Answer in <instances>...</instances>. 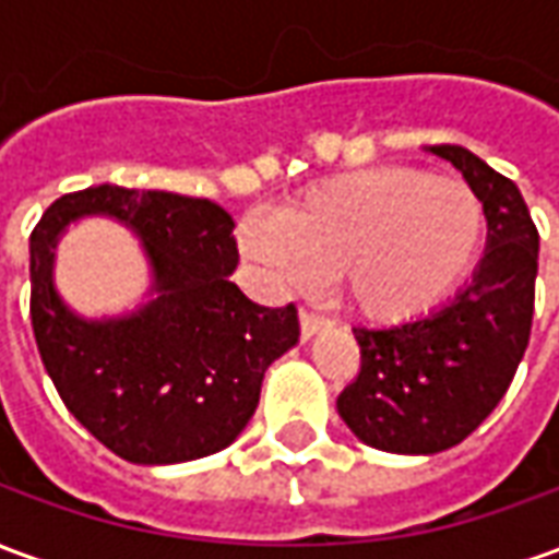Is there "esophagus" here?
<instances>
[{
	"mask_svg": "<svg viewBox=\"0 0 559 559\" xmlns=\"http://www.w3.org/2000/svg\"><path fill=\"white\" fill-rule=\"evenodd\" d=\"M329 320L323 314H317V311H311V308H302L299 311V329H302V338L308 341L311 335H317L320 329H326Z\"/></svg>",
	"mask_w": 559,
	"mask_h": 559,
	"instance_id": "obj_1",
	"label": "esophagus"
}]
</instances>
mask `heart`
<instances>
[{
    "mask_svg": "<svg viewBox=\"0 0 559 559\" xmlns=\"http://www.w3.org/2000/svg\"><path fill=\"white\" fill-rule=\"evenodd\" d=\"M239 242L278 278H338L353 311L399 326L428 317L467 281L485 206L457 176L371 167L311 185L278 221H245Z\"/></svg>",
    "mask_w": 559,
    "mask_h": 559,
    "instance_id": "obj_1",
    "label": "heart"
}]
</instances>
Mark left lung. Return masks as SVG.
Returning <instances> with one entry per match:
<instances>
[{
  "mask_svg": "<svg viewBox=\"0 0 559 559\" xmlns=\"http://www.w3.org/2000/svg\"><path fill=\"white\" fill-rule=\"evenodd\" d=\"M428 152L479 194L488 242L473 281L440 311L353 329L362 365L338 395L341 419L362 443L399 455L452 449L500 404L527 350L539 272V230L518 185L464 146Z\"/></svg>",
  "mask_w": 559,
  "mask_h": 559,
  "instance_id": "8db88e82",
  "label": "left lung"
}]
</instances>
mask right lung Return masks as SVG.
<instances>
[{
    "instance_id": "obj_1",
    "label": "right lung",
    "mask_w": 559,
    "mask_h": 559,
    "mask_svg": "<svg viewBox=\"0 0 559 559\" xmlns=\"http://www.w3.org/2000/svg\"><path fill=\"white\" fill-rule=\"evenodd\" d=\"M83 214L144 239L159 299L116 321H83L52 287L58 233ZM233 218L212 200L95 185L62 194L29 236L32 332L59 399L131 464L221 452L254 416L266 368L299 341L296 305L251 302L230 281Z\"/></svg>"
}]
</instances>
